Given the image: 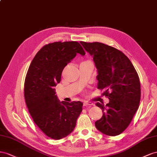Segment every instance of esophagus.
<instances>
[{
    "mask_svg": "<svg viewBox=\"0 0 157 157\" xmlns=\"http://www.w3.org/2000/svg\"><path fill=\"white\" fill-rule=\"evenodd\" d=\"M93 105V104L91 103V102H88V101H84V102H83V106H91V105Z\"/></svg>",
    "mask_w": 157,
    "mask_h": 157,
    "instance_id": "34e87169",
    "label": "esophagus"
}]
</instances>
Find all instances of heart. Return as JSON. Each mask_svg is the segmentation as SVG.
<instances>
[{
	"mask_svg": "<svg viewBox=\"0 0 157 157\" xmlns=\"http://www.w3.org/2000/svg\"><path fill=\"white\" fill-rule=\"evenodd\" d=\"M86 62H89L88 61H86V62H83V63H86Z\"/></svg>",
	"mask_w": 157,
	"mask_h": 157,
	"instance_id": "b5f03b06",
	"label": "heart"
}]
</instances>
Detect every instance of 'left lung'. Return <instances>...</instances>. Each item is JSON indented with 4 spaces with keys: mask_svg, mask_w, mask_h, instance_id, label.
I'll return each instance as SVG.
<instances>
[{
    "mask_svg": "<svg viewBox=\"0 0 157 157\" xmlns=\"http://www.w3.org/2000/svg\"><path fill=\"white\" fill-rule=\"evenodd\" d=\"M93 57L97 69V88L109 99L105 106L97 102L102 116L95 127L110 136L122 133L132 122L141 99V85L137 71L124 54L104 43L80 42Z\"/></svg>",
    "mask_w": 157,
    "mask_h": 157,
    "instance_id": "left-lung-1",
    "label": "left lung"
}]
</instances>
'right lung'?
<instances>
[{"mask_svg":"<svg viewBox=\"0 0 157 157\" xmlns=\"http://www.w3.org/2000/svg\"><path fill=\"white\" fill-rule=\"evenodd\" d=\"M77 53L86 55L77 41L46 44L35 56L25 77L24 97L29 113L39 129L54 140L72 132L82 111L81 101L60 102L55 89L64 67Z\"/></svg>","mask_w":157,"mask_h":157,"instance_id":"1","label":"right lung"}]
</instances>
